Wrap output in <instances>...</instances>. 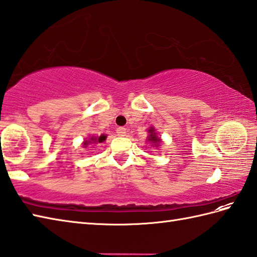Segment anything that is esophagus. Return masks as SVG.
I'll use <instances>...</instances> for the list:
<instances>
[{"instance_id": "1", "label": "esophagus", "mask_w": 257, "mask_h": 257, "mask_svg": "<svg viewBox=\"0 0 257 257\" xmlns=\"http://www.w3.org/2000/svg\"><path fill=\"white\" fill-rule=\"evenodd\" d=\"M117 135L118 136H120V137H124L126 136V134H127V131H126V128H123V127H119V128H117Z\"/></svg>"}]
</instances>
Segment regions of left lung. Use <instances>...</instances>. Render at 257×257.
Here are the masks:
<instances>
[{
  "mask_svg": "<svg viewBox=\"0 0 257 257\" xmlns=\"http://www.w3.org/2000/svg\"><path fill=\"white\" fill-rule=\"evenodd\" d=\"M149 133V137H148V141H150L151 143H153L152 146H156V147H159L160 143H161V139L159 138V136L157 135L156 133V129H154L153 127L150 128L148 130Z\"/></svg>",
  "mask_w": 257,
  "mask_h": 257,
  "instance_id": "left-lung-1",
  "label": "left lung"
}]
</instances>
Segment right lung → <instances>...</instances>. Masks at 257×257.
<instances>
[{
  "instance_id": "obj_1",
  "label": "right lung",
  "mask_w": 257,
  "mask_h": 257,
  "mask_svg": "<svg viewBox=\"0 0 257 257\" xmlns=\"http://www.w3.org/2000/svg\"><path fill=\"white\" fill-rule=\"evenodd\" d=\"M106 135H100L99 137H92L88 140H85L83 142V148H87L89 145H96V143H101L106 140Z\"/></svg>"
}]
</instances>
